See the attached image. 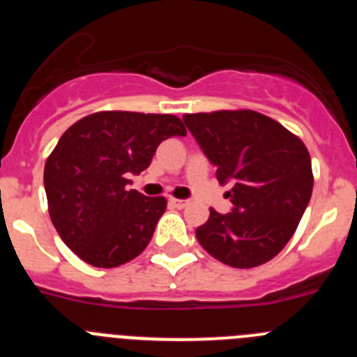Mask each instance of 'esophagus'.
Segmentation results:
<instances>
[{
	"instance_id": "obj_1",
	"label": "esophagus",
	"mask_w": 357,
	"mask_h": 357,
	"mask_svg": "<svg viewBox=\"0 0 357 357\" xmlns=\"http://www.w3.org/2000/svg\"><path fill=\"white\" fill-rule=\"evenodd\" d=\"M169 204L175 206L176 209H184V207L189 206V200H178V198H169Z\"/></svg>"
}]
</instances>
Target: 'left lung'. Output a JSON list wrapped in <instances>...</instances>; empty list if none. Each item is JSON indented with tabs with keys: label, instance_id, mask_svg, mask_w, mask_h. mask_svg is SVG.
Returning a JSON list of instances; mask_svg holds the SVG:
<instances>
[{
	"label": "left lung",
	"instance_id": "1",
	"mask_svg": "<svg viewBox=\"0 0 357 357\" xmlns=\"http://www.w3.org/2000/svg\"><path fill=\"white\" fill-rule=\"evenodd\" d=\"M185 127L211 164L232 211L211 209L197 229L204 250L234 268L273 259L291 239L313 193L311 157L296 135L254 110L184 114Z\"/></svg>",
	"mask_w": 357,
	"mask_h": 357
}]
</instances>
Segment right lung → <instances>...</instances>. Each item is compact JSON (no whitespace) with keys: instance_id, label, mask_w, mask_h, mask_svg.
I'll list each match as a JSON object with an SVG mask.
<instances>
[{"instance_id":"obj_1","label":"right lung","mask_w":357,"mask_h":357,"mask_svg":"<svg viewBox=\"0 0 357 357\" xmlns=\"http://www.w3.org/2000/svg\"><path fill=\"white\" fill-rule=\"evenodd\" d=\"M185 135L176 116L109 110L68 128L44 166L50 218L62 241L96 268L141 254L166 211L164 197L128 189L164 139Z\"/></svg>"}]
</instances>
